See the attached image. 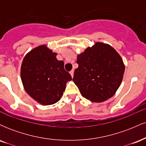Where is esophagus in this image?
Here are the masks:
<instances>
[{
  "instance_id": "34e87169",
  "label": "esophagus",
  "mask_w": 146,
  "mask_h": 146,
  "mask_svg": "<svg viewBox=\"0 0 146 146\" xmlns=\"http://www.w3.org/2000/svg\"><path fill=\"white\" fill-rule=\"evenodd\" d=\"M70 74H71V75L72 76V78H73V75H74V70H72V71H70Z\"/></svg>"
}]
</instances>
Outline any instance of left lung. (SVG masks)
<instances>
[{"instance_id":"obj_1","label":"left lung","mask_w":146,"mask_h":146,"mask_svg":"<svg viewBox=\"0 0 146 146\" xmlns=\"http://www.w3.org/2000/svg\"><path fill=\"white\" fill-rule=\"evenodd\" d=\"M77 63L78 68L73 81L84 98L102 102L115 95L121 83L125 66L111 46L95 43L78 55Z\"/></svg>"}]
</instances>
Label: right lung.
Listing matches in <instances>:
<instances>
[{
	"label": "right lung",
	"mask_w": 146,
	"mask_h": 146,
	"mask_svg": "<svg viewBox=\"0 0 146 146\" xmlns=\"http://www.w3.org/2000/svg\"><path fill=\"white\" fill-rule=\"evenodd\" d=\"M45 45L38 46L25 56L21 65V80L27 93L38 103L51 105L62 96L71 75L64 63L56 58Z\"/></svg>",
	"instance_id": "obj_1"
}]
</instances>
